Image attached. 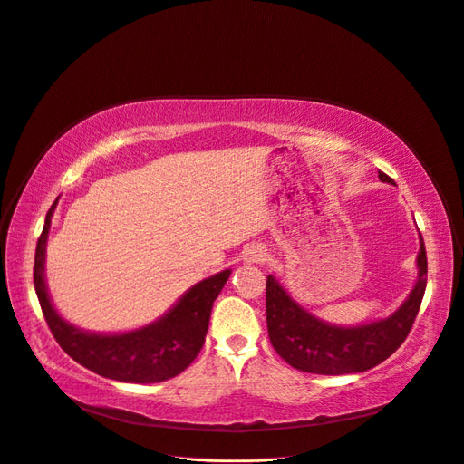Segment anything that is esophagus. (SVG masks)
I'll list each match as a JSON object with an SVG mask.
<instances>
[{"label": "esophagus", "mask_w": 464, "mask_h": 464, "mask_svg": "<svg viewBox=\"0 0 464 464\" xmlns=\"http://www.w3.org/2000/svg\"><path fill=\"white\" fill-rule=\"evenodd\" d=\"M265 257H266V254H265V249L261 246H249V247L244 249V261L249 263V265L251 263H263Z\"/></svg>", "instance_id": "obj_1"}]
</instances>
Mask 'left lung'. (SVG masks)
Instances as JSON below:
<instances>
[{"instance_id":"obj_1","label":"left lung","mask_w":464,"mask_h":464,"mask_svg":"<svg viewBox=\"0 0 464 464\" xmlns=\"http://www.w3.org/2000/svg\"><path fill=\"white\" fill-rule=\"evenodd\" d=\"M379 179L392 184V179L383 172H379ZM416 266V285L395 314L354 327L331 325L315 317L269 275L266 276V329L273 348L292 368L307 373L344 375L375 368L404 343L422 304L428 275L422 234H420Z\"/></svg>"}]
</instances>
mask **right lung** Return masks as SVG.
Masks as SVG:
<instances>
[{
  "instance_id": "add662e5",
  "label": "right lung",
  "mask_w": 464,
  "mask_h": 464,
  "mask_svg": "<svg viewBox=\"0 0 464 464\" xmlns=\"http://www.w3.org/2000/svg\"><path fill=\"white\" fill-rule=\"evenodd\" d=\"M55 205L58 199L48 210L34 256V290L53 339L81 366L116 382L160 383L184 372L201 353L213 302L232 271L191 286L174 307L141 329L116 334L82 331L55 312L46 288V242Z\"/></svg>"
}]
</instances>
